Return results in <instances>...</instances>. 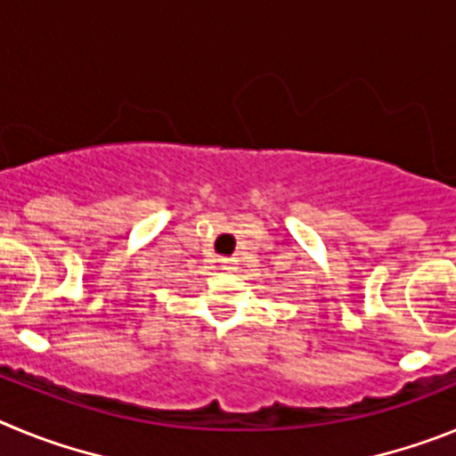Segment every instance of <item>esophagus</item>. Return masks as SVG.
I'll use <instances>...</instances> for the list:
<instances>
[{"label": "esophagus", "instance_id": "esophagus-1", "mask_svg": "<svg viewBox=\"0 0 456 456\" xmlns=\"http://www.w3.org/2000/svg\"><path fill=\"white\" fill-rule=\"evenodd\" d=\"M221 269H225V272H231V269H235V260H231V257H221Z\"/></svg>", "mask_w": 456, "mask_h": 456}]
</instances>
